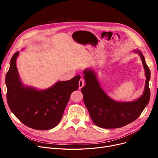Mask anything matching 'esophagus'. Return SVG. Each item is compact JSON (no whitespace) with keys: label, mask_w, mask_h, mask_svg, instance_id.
<instances>
[{"label":"esophagus","mask_w":158,"mask_h":158,"mask_svg":"<svg viewBox=\"0 0 158 158\" xmlns=\"http://www.w3.org/2000/svg\"><path fill=\"white\" fill-rule=\"evenodd\" d=\"M84 85H85V80H84V79L81 78L79 80V89L82 88V87L84 86Z\"/></svg>","instance_id":"1"}]
</instances>
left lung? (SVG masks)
<instances>
[{
	"label": "left lung",
	"instance_id": "obj_1",
	"mask_svg": "<svg viewBox=\"0 0 158 158\" xmlns=\"http://www.w3.org/2000/svg\"><path fill=\"white\" fill-rule=\"evenodd\" d=\"M135 52L139 54L142 61L146 81L143 95L134 101L119 102L113 101L101 88L94 70L86 69L83 72L86 85L82 88L81 92L90 117L96 126L105 129L125 126L136 120L148 104L151 96L148 87L151 71L142 53L138 50Z\"/></svg>",
	"mask_w": 158,
	"mask_h": 158
}]
</instances>
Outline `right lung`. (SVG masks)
Instances as JSON below:
<instances>
[{
	"mask_svg": "<svg viewBox=\"0 0 158 158\" xmlns=\"http://www.w3.org/2000/svg\"><path fill=\"white\" fill-rule=\"evenodd\" d=\"M19 54L16 52L12 56L6 76L8 106L24 125L36 130L51 129L60 122L71 94L79 88L81 76L58 81L44 90L24 86L16 64Z\"/></svg>",
	"mask_w": 158,
	"mask_h": 158,
	"instance_id": "right-lung-1",
	"label": "right lung"
}]
</instances>
